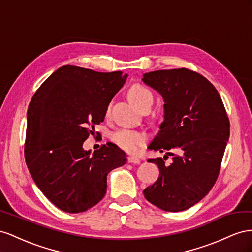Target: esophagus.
<instances>
[{
  "mask_svg": "<svg viewBox=\"0 0 252 252\" xmlns=\"http://www.w3.org/2000/svg\"><path fill=\"white\" fill-rule=\"evenodd\" d=\"M127 161L130 162V163H136V164L140 163V159H139L137 156H128Z\"/></svg>",
  "mask_w": 252,
  "mask_h": 252,
  "instance_id": "34e87169",
  "label": "esophagus"
}]
</instances>
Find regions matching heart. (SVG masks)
Masks as SVG:
<instances>
[{
  "label": "heart",
  "mask_w": 252,
  "mask_h": 252,
  "mask_svg": "<svg viewBox=\"0 0 252 252\" xmlns=\"http://www.w3.org/2000/svg\"><path fill=\"white\" fill-rule=\"evenodd\" d=\"M128 98L140 110L142 106L153 103V94L146 86L141 84H133L127 92ZM111 110V105L106 107L105 114L109 115ZM110 139L119 147L120 149L126 151V152H136L139 148H141L148 140L146 133L130 130V128H119L110 134Z\"/></svg>",
  "instance_id": "b5f03b06"
}]
</instances>
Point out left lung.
<instances>
[{
    "label": "left lung",
    "mask_w": 252,
    "mask_h": 252,
    "mask_svg": "<svg viewBox=\"0 0 252 252\" xmlns=\"http://www.w3.org/2000/svg\"><path fill=\"white\" fill-rule=\"evenodd\" d=\"M142 81L164 100V119L149 149L167 152L149 159L158 166L159 177L143 194L164 211H184L217 182L230 134L228 115L217 89L196 71L155 70L143 75ZM173 149L177 155L170 153ZM168 155L171 163L165 162Z\"/></svg>",
    "instance_id": "left-lung-1"
}]
</instances>
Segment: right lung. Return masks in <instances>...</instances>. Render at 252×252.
Here are the masks:
<instances>
[{"label":"right lung","instance_id":"right-lung-1","mask_svg":"<svg viewBox=\"0 0 252 252\" xmlns=\"http://www.w3.org/2000/svg\"><path fill=\"white\" fill-rule=\"evenodd\" d=\"M122 71L99 73L64 65L41 84L27 111L25 160L42 193L60 210L86 211L106 193V176L126 162L112 142L83 150L104 120L106 107L125 84Z\"/></svg>","mask_w":252,"mask_h":252}]
</instances>
